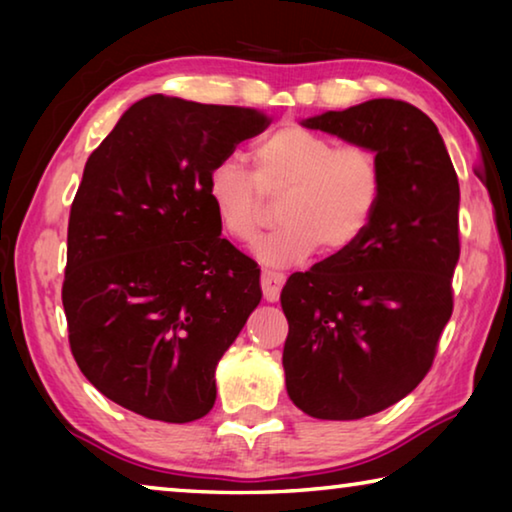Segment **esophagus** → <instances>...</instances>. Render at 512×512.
<instances>
[{
	"mask_svg": "<svg viewBox=\"0 0 512 512\" xmlns=\"http://www.w3.org/2000/svg\"><path fill=\"white\" fill-rule=\"evenodd\" d=\"M284 280H287L284 273H277V271H271V268H264V271H262V291H264L266 302H275L277 298H280Z\"/></svg>",
	"mask_w": 512,
	"mask_h": 512,
	"instance_id": "esophagus-1",
	"label": "esophagus"
}]
</instances>
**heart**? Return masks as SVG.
Instances as JSON below:
<instances>
[{"label": "heart", "instance_id": "heart-1", "mask_svg": "<svg viewBox=\"0 0 512 512\" xmlns=\"http://www.w3.org/2000/svg\"><path fill=\"white\" fill-rule=\"evenodd\" d=\"M253 162L255 178L237 160L216 162L205 192L221 230L239 244H253L259 235L262 194H284V225L255 248L268 266L300 264L323 244L329 253L348 250L375 219L381 169L368 146H336L309 128L287 126L255 144Z\"/></svg>", "mask_w": 512, "mask_h": 512}]
</instances>
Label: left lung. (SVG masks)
I'll return each mask as SVG.
<instances>
[{
  "label": "left lung",
  "instance_id": "1",
  "mask_svg": "<svg viewBox=\"0 0 512 512\" xmlns=\"http://www.w3.org/2000/svg\"><path fill=\"white\" fill-rule=\"evenodd\" d=\"M300 124L379 158L370 228L293 273L280 296L291 402L318 420H359L409 395L436 357L452 316L461 189L436 124L411 103L370 99Z\"/></svg>",
  "mask_w": 512,
  "mask_h": 512
}]
</instances>
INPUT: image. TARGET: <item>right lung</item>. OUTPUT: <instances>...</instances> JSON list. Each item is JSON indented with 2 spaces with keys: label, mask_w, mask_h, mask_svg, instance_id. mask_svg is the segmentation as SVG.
<instances>
[{
  "label": "right lung",
  "mask_w": 512,
  "mask_h": 512,
  "mask_svg": "<svg viewBox=\"0 0 512 512\" xmlns=\"http://www.w3.org/2000/svg\"><path fill=\"white\" fill-rule=\"evenodd\" d=\"M266 126L253 108L151 94L85 162L67 228L69 345L128 411L183 424L214 406L216 366L262 287L253 259L221 239L207 171Z\"/></svg>",
  "instance_id": "1"
}]
</instances>
